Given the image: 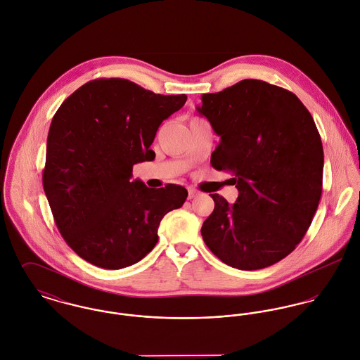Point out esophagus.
I'll use <instances>...</instances> for the list:
<instances>
[{"mask_svg": "<svg viewBox=\"0 0 360 360\" xmlns=\"http://www.w3.org/2000/svg\"><path fill=\"white\" fill-rule=\"evenodd\" d=\"M196 196H198V192H196V191H195V189H192V188H189V189H188V199H189V200L195 199V198H196Z\"/></svg>", "mask_w": 360, "mask_h": 360, "instance_id": "34e87169", "label": "esophagus"}]
</instances>
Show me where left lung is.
Returning <instances> with one entry per match:
<instances>
[{"instance_id": "1", "label": "left lung", "mask_w": 360, "mask_h": 360, "mask_svg": "<svg viewBox=\"0 0 360 360\" xmlns=\"http://www.w3.org/2000/svg\"><path fill=\"white\" fill-rule=\"evenodd\" d=\"M201 102L198 112L221 138L211 165L229 171L239 191L235 204L211 195L202 240L232 268L271 266L305 236L319 205L324 158L315 121L292 92L265 81L241 80Z\"/></svg>"}]
</instances>
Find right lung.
<instances>
[{"label": "right lung", "instance_id": "add662e5", "mask_svg": "<svg viewBox=\"0 0 360 360\" xmlns=\"http://www.w3.org/2000/svg\"><path fill=\"white\" fill-rule=\"evenodd\" d=\"M186 95H160L124 79L92 80L55 113L46 141L44 192L72 250L103 269L131 266L156 245L162 217L182 207L184 186L131 181L132 167L155 160L161 122Z\"/></svg>", "mask_w": 360, "mask_h": 360}]
</instances>
